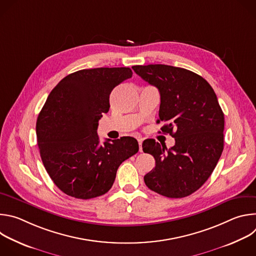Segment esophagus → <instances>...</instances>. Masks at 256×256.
<instances>
[{
	"label": "esophagus",
	"instance_id": "34e87169",
	"mask_svg": "<svg viewBox=\"0 0 256 256\" xmlns=\"http://www.w3.org/2000/svg\"><path fill=\"white\" fill-rule=\"evenodd\" d=\"M138 144H140V152H142V138H138Z\"/></svg>",
	"mask_w": 256,
	"mask_h": 256
}]
</instances>
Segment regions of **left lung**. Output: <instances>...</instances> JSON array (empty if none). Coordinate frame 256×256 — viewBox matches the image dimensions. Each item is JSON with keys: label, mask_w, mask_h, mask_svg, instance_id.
I'll use <instances>...</instances> for the list:
<instances>
[{"label": "left lung", "mask_w": 256, "mask_h": 256, "mask_svg": "<svg viewBox=\"0 0 256 256\" xmlns=\"http://www.w3.org/2000/svg\"><path fill=\"white\" fill-rule=\"evenodd\" d=\"M142 80L160 92L159 120L164 134L175 138L167 149L153 138L142 142L156 166L144 176L151 190L171 198L196 192L214 171L224 149V114L212 86L186 68L167 66H134Z\"/></svg>", "instance_id": "obj_1"}]
</instances>
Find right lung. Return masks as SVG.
Masks as SVG:
<instances>
[{
    "label": "right lung",
    "mask_w": 256,
    "mask_h": 256,
    "mask_svg": "<svg viewBox=\"0 0 256 256\" xmlns=\"http://www.w3.org/2000/svg\"><path fill=\"white\" fill-rule=\"evenodd\" d=\"M132 76L130 68H85L64 77L50 93L36 122L40 157L54 184L66 194L89 200L112 188L120 165L138 151L134 138L100 144L102 114L109 95Z\"/></svg>",
    "instance_id": "add662e5"
}]
</instances>
